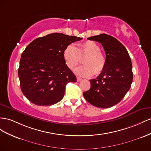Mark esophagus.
<instances>
[{
	"label": "esophagus",
	"mask_w": 151,
	"mask_h": 151,
	"mask_svg": "<svg viewBox=\"0 0 151 151\" xmlns=\"http://www.w3.org/2000/svg\"><path fill=\"white\" fill-rule=\"evenodd\" d=\"M76 80H77V81H81V80H82V78H80V77H77Z\"/></svg>",
	"instance_id": "esophagus-1"
}]
</instances>
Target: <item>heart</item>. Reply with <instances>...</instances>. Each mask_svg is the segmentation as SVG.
<instances>
[{"instance_id":"b5f03b06","label":"heart","mask_w":151,"mask_h":151,"mask_svg":"<svg viewBox=\"0 0 151 151\" xmlns=\"http://www.w3.org/2000/svg\"><path fill=\"white\" fill-rule=\"evenodd\" d=\"M83 59V66L75 70L76 75L83 77H89L93 74L99 75L106 67V58L101 51V47L93 41L88 40L76 47L68 45L63 51V58L66 66L73 70L80 63V58Z\"/></svg>"}]
</instances>
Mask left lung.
<instances>
[{
  "mask_svg": "<svg viewBox=\"0 0 151 151\" xmlns=\"http://www.w3.org/2000/svg\"><path fill=\"white\" fill-rule=\"evenodd\" d=\"M99 42L106 55V67L96 79L90 80V88L83 92L92 105L108 108L121 101L130 88L133 81L132 64L125 47L117 39L107 34L88 38Z\"/></svg>",
  "mask_w": 151,
  "mask_h": 151,
  "instance_id": "8db88e82",
  "label": "left lung"
}]
</instances>
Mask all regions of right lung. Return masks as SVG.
I'll use <instances>...</instances> for the list:
<instances>
[{"instance_id":"add662e5","label":"right lung","mask_w":151,"mask_h":151,"mask_svg":"<svg viewBox=\"0 0 151 151\" xmlns=\"http://www.w3.org/2000/svg\"><path fill=\"white\" fill-rule=\"evenodd\" d=\"M81 39L54 33L36 38L26 47L21 54L18 76L21 91L29 102L46 106L63 99L66 84L76 81L64 61L63 51Z\"/></svg>"}]
</instances>
